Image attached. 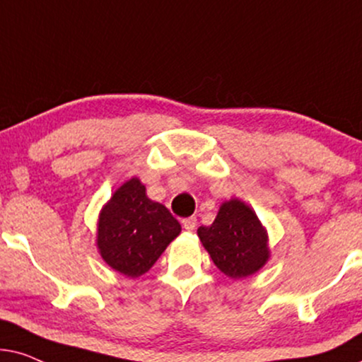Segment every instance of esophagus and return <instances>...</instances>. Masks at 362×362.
Segmentation results:
<instances>
[{
  "label": "esophagus",
  "instance_id": "obj_1",
  "mask_svg": "<svg viewBox=\"0 0 362 362\" xmlns=\"http://www.w3.org/2000/svg\"><path fill=\"white\" fill-rule=\"evenodd\" d=\"M182 225H184V228L187 231H194L195 226H197V218H195V216H189V218L182 220Z\"/></svg>",
  "mask_w": 362,
  "mask_h": 362
}]
</instances>
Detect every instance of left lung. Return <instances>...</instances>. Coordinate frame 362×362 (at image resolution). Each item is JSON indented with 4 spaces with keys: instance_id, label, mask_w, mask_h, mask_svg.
Masks as SVG:
<instances>
[{
    "instance_id": "left-lung-1",
    "label": "left lung",
    "mask_w": 362,
    "mask_h": 362,
    "mask_svg": "<svg viewBox=\"0 0 362 362\" xmlns=\"http://www.w3.org/2000/svg\"><path fill=\"white\" fill-rule=\"evenodd\" d=\"M197 233L216 268L230 278L257 273L269 257L257 214L237 199L225 202L214 223L200 226Z\"/></svg>"
}]
</instances>
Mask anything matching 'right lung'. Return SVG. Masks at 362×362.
<instances>
[{
  "label": "right lung",
  "instance_id": "right-lung-1",
  "mask_svg": "<svg viewBox=\"0 0 362 362\" xmlns=\"http://www.w3.org/2000/svg\"><path fill=\"white\" fill-rule=\"evenodd\" d=\"M180 230L175 216L148 199L139 178H131L100 211L98 247L110 268L137 278L153 267Z\"/></svg>",
  "mask_w": 362,
  "mask_h": 362
}]
</instances>
